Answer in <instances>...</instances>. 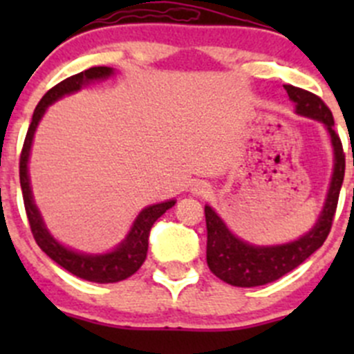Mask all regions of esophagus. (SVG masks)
I'll use <instances>...</instances> for the list:
<instances>
[{
    "instance_id": "1",
    "label": "esophagus",
    "mask_w": 354,
    "mask_h": 354,
    "mask_svg": "<svg viewBox=\"0 0 354 354\" xmlns=\"http://www.w3.org/2000/svg\"><path fill=\"white\" fill-rule=\"evenodd\" d=\"M209 185L207 183H203V181H197V183L194 185V187H192V192H194V194H197V195H205V194H209Z\"/></svg>"
}]
</instances>
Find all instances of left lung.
I'll return each mask as SVG.
<instances>
[{
	"mask_svg": "<svg viewBox=\"0 0 354 354\" xmlns=\"http://www.w3.org/2000/svg\"><path fill=\"white\" fill-rule=\"evenodd\" d=\"M284 88L289 99L296 104V113L322 121L329 130L335 154L329 194L313 230L292 243L279 246H253L238 240L221 221V217L209 205H205L207 266L212 270V274H216L221 281L231 286H262L296 269L327 240L335 209H337L339 192L344 180L346 156L342 151L341 138L334 130V118H332L330 109L319 95L305 88L295 87V85H284Z\"/></svg>",
	"mask_w": 354,
	"mask_h": 354,
	"instance_id": "left-lung-1",
	"label": "left lung"
}]
</instances>
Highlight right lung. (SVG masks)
I'll return each instance as SVG.
<instances>
[{"label":"right lung","mask_w":354,"mask_h":354,"mask_svg":"<svg viewBox=\"0 0 354 354\" xmlns=\"http://www.w3.org/2000/svg\"><path fill=\"white\" fill-rule=\"evenodd\" d=\"M111 73H113V68L109 66H92L88 70L80 71V73L71 75V77L59 82L58 85L49 88L34 111L30 127H28L27 135H25L22 154H20V187H22L25 212H27V219L28 224H30V231L34 234L35 243L41 246V250L49 259L55 260L58 266H62L68 272H71L77 277H82L85 281H92V283H118V281L127 279V277H130L131 274H135L140 269L142 263L145 262V257H147L149 234H151L152 226H154L156 221L167 209H171L174 205V200L156 203V205H151L142 210L138 214L137 221L133 223V227H131L127 240L118 246L114 252L106 253V255H85V253H77L73 250L59 245L49 234V231L46 230L44 223L41 219V214H39L34 200H32L27 162L28 154H30L34 131L37 128V123L41 121L46 108L49 104H53L56 99L63 97L65 94L78 91L87 82L106 78Z\"/></svg>","instance_id":"add662e5"}]
</instances>
